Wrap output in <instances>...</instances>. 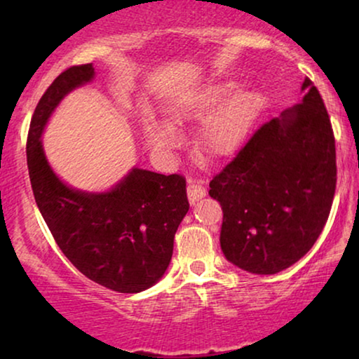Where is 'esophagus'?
I'll return each mask as SVG.
<instances>
[{
  "mask_svg": "<svg viewBox=\"0 0 359 359\" xmlns=\"http://www.w3.org/2000/svg\"><path fill=\"white\" fill-rule=\"evenodd\" d=\"M205 196V188L203 184L196 183V181H189L188 184V199L191 204H196L199 199H203Z\"/></svg>",
  "mask_w": 359,
  "mask_h": 359,
  "instance_id": "1",
  "label": "esophagus"
}]
</instances>
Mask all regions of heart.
Instances as JSON below:
<instances>
[{
  "instance_id": "b5f03b06",
  "label": "heart",
  "mask_w": 359,
  "mask_h": 359,
  "mask_svg": "<svg viewBox=\"0 0 359 359\" xmlns=\"http://www.w3.org/2000/svg\"><path fill=\"white\" fill-rule=\"evenodd\" d=\"M233 81L209 86L196 97L191 114L208 116L201 129V147L212 156H230L243 145L257 121L262 97L255 91H240ZM231 95L233 97L230 98ZM142 139L155 154H170L180 144V135L168 122L145 116L140 124Z\"/></svg>"
}]
</instances>
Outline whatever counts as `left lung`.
Wrapping results in <instances>:
<instances>
[{
  "mask_svg": "<svg viewBox=\"0 0 359 359\" xmlns=\"http://www.w3.org/2000/svg\"><path fill=\"white\" fill-rule=\"evenodd\" d=\"M301 90L302 102L259 127L209 183L224 212L220 248L243 271L276 274L299 262L330 214L335 137L313 83Z\"/></svg>",
  "mask_w": 359,
  "mask_h": 359,
  "instance_id": "left-lung-1",
  "label": "left lung"
}]
</instances>
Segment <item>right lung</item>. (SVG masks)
Listing matches in <instances>:
<instances>
[{"mask_svg":"<svg viewBox=\"0 0 359 359\" xmlns=\"http://www.w3.org/2000/svg\"><path fill=\"white\" fill-rule=\"evenodd\" d=\"M93 63L60 73L34 111L27 168L37 208L63 255L101 286L134 294L158 283L173 255L175 233L189 210L186 180L132 168L104 193L58 178L42 147L48 119L63 97L95 80Z\"/></svg>","mask_w":359,"mask_h":359,"instance_id":"obj_1","label":"right lung"}]
</instances>
